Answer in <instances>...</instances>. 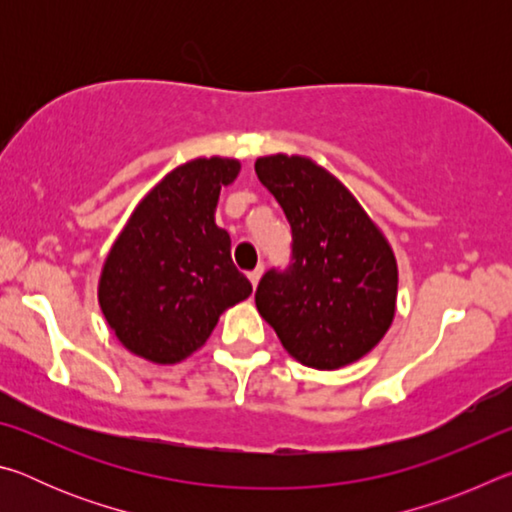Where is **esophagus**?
Returning <instances> with one entry per match:
<instances>
[{
	"instance_id": "esophagus-1",
	"label": "esophagus",
	"mask_w": 512,
	"mask_h": 512,
	"mask_svg": "<svg viewBox=\"0 0 512 512\" xmlns=\"http://www.w3.org/2000/svg\"><path fill=\"white\" fill-rule=\"evenodd\" d=\"M262 273H264L262 266H257L253 273H248V280H250V284H253V287H257L259 280H262Z\"/></svg>"
}]
</instances>
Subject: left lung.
I'll return each instance as SVG.
<instances>
[{
  "instance_id": "obj_1",
  "label": "left lung",
  "mask_w": 512,
  "mask_h": 512,
  "mask_svg": "<svg viewBox=\"0 0 512 512\" xmlns=\"http://www.w3.org/2000/svg\"><path fill=\"white\" fill-rule=\"evenodd\" d=\"M255 173L293 230L291 268L268 271L257 287L259 316L302 366H350L393 325V248L350 189L307 155H264Z\"/></svg>"
}]
</instances>
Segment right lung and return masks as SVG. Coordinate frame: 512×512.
Masks as SVG:
<instances>
[{
	"instance_id": "obj_1",
	"label": "right lung",
	"mask_w": 512,
	"mask_h": 512,
	"mask_svg": "<svg viewBox=\"0 0 512 512\" xmlns=\"http://www.w3.org/2000/svg\"><path fill=\"white\" fill-rule=\"evenodd\" d=\"M237 158H194L171 169L133 214L103 262L99 307L135 357L171 366L210 339L225 309L253 287L216 225L221 187L235 183Z\"/></svg>"
}]
</instances>
